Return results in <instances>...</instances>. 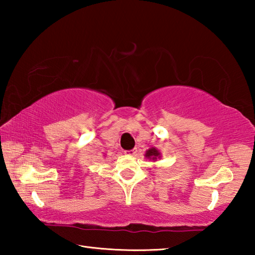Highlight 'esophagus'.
Wrapping results in <instances>:
<instances>
[{
    "label": "esophagus",
    "mask_w": 255,
    "mask_h": 255,
    "mask_svg": "<svg viewBox=\"0 0 255 255\" xmlns=\"http://www.w3.org/2000/svg\"><path fill=\"white\" fill-rule=\"evenodd\" d=\"M125 154L128 155V156H133V155L137 154V148H132L129 150H125Z\"/></svg>",
    "instance_id": "34e87169"
}]
</instances>
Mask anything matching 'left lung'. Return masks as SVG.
I'll list each match as a JSON object with an SVG mask.
<instances>
[{
  "instance_id": "1",
  "label": "left lung",
  "mask_w": 255,
  "mask_h": 255,
  "mask_svg": "<svg viewBox=\"0 0 255 255\" xmlns=\"http://www.w3.org/2000/svg\"><path fill=\"white\" fill-rule=\"evenodd\" d=\"M145 156L147 157V158H149V159H153V161H156L157 158L161 157V154H159V152H158L156 148L152 147V148H149L147 152H146Z\"/></svg>"
}]
</instances>
